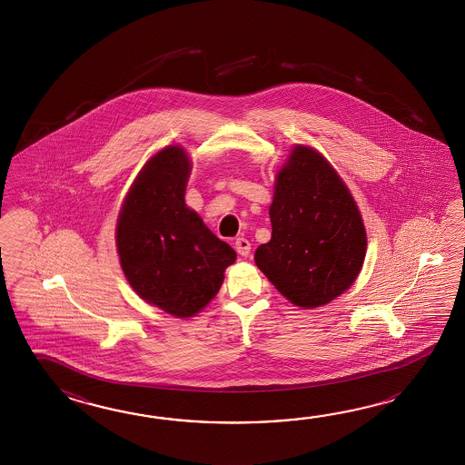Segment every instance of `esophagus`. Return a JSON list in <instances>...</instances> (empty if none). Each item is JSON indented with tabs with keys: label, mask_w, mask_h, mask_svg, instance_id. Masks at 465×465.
<instances>
[{
	"label": "esophagus",
	"mask_w": 465,
	"mask_h": 465,
	"mask_svg": "<svg viewBox=\"0 0 465 465\" xmlns=\"http://www.w3.org/2000/svg\"><path fill=\"white\" fill-rule=\"evenodd\" d=\"M234 244H236L237 254L244 257L251 254V242L247 241L246 237H237Z\"/></svg>",
	"instance_id": "1"
}]
</instances>
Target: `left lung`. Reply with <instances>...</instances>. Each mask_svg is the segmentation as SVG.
Returning <instances> with one entry per match:
<instances>
[{
  "mask_svg": "<svg viewBox=\"0 0 465 465\" xmlns=\"http://www.w3.org/2000/svg\"><path fill=\"white\" fill-rule=\"evenodd\" d=\"M272 236L254 261L294 306L321 307L352 286L367 236L356 201L321 153L291 151L269 208Z\"/></svg>",
  "mask_w": 465,
  "mask_h": 465,
  "instance_id": "left-lung-1",
  "label": "left lung"
}]
</instances>
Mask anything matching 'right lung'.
Returning <instances> with one entry per match:
<instances>
[{"label":"right lung","instance_id":"right-lung-1","mask_svg":"<svg viewBox=\"0 0 465 465\" xmlns=\"http://www.w3.org/2000/svg\"><path fill=\"white\" fill-rule=\"evenodd\" d=\"M191 163L179 146L141 169L123 203L116 246L123 272L141 299L174 317H193L218 294L236 251L184 203Z\"/></svg>","mask_w":465,"mask_h":465}]
</instances>
